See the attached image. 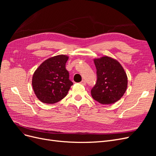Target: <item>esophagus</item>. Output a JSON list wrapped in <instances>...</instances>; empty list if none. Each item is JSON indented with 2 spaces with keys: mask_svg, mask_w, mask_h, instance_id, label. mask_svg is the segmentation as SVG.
I'll return each mask as SVG.
<instances>
[{
  "mask_svg": "<svg viewBox=\"0 0 156 156\" xmlns=\"http://www.w3.org/2000/svg\"><path fill=\"white\" fill-rule=\"evenodd\" d=\"M81 84H82V85H86V81H82L81 82Z\"/></svg>",
  "mask_w": 156,
  "mask_h": 156,
  "instance_id": "esophagus-1",
  "label": "esophagus"
}]
</instances>
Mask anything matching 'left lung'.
Masks as SVG:
<instances>
[{"instance_id": "8db88e82", "label": "left lung", "mask_w": 156, "mask_h": 156, "mask_svg": "<svg viewBox=\"0 0 156 156\" xmlns=\"http://www.w3.org/2000/svg\"><path fill=\"white\" fill-rule=\"evenodd\" d=\"M97 81L91 90L94 100L101 104H111L123 96L127 87L126 73L118 60L105 56L94 60Z\"/></svg>"}]
</instances>
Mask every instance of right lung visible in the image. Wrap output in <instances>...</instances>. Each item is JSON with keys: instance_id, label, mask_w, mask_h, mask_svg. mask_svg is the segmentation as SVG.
Here are the masks:
<instances>
[{"instance_id": "obj_1", "label": "right lung", "mask_w": 156, "mask_h": 156, "mask_svg": "<svg viewBox=\"0 0 156 156\" xmlns=\"http://www.w3.org/2000/svg\"><path fill=\"white\" fill-rule=\"evenodd\" d=\"M68 58L64 55L51 57L42 62L33 74L32 88L41 102L52 104L66 96L73 84L66 69Z\"/></svg>"}]
</instances>
